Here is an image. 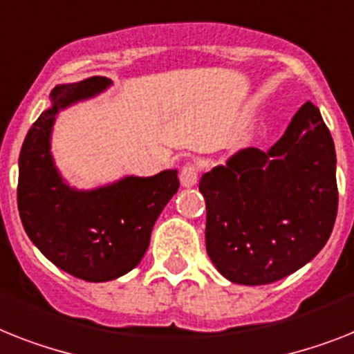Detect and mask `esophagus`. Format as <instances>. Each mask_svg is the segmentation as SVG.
<instances>
[{
	"label": "esophagus",
	"instance_id": "1",
	"mask_svg": "<svg viewBox=\"0 0 354 354\" xmlns=\"http://www.w3.org/2000/svg\"><path fill=\"white\" fill-rule=\"evenodd\" d=\"M198 175H201L198 166L194 165V162H188V165H184L180 168V184H183L184 188H192V186L197 184Z\"/></svg>",
	"mask_w": 354,
	"mask_h": 354
}]
</instances>
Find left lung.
I'll list each match as a JSON object with an SVG mask.
<instances>
[{"label":"left lung","instance_id":"left-lung-1","mask_svg":"<svg viewBox=\"0 0 354 354\" xmlns=\"http://www.w3.org/2000/svg\"><path fill=\"white\" fill-rule=\"evenodd\" d=\"M206 251L235 284H271L308 264L338 212L337 153L320 110L306 103L268 151L246 148L203 175Z\"/></svg>","mask_w":354,"mask_h":354}]
</instances>
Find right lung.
<instances>
[{
  "label": "right lung",
  "instance_id": "add662e5",
  "mask_svg": "<svg viewBox=\"0 0 354 354\" xmlns=\"http://www.w3.org/2000/svg\"><path fill=\"white\" fill-rule=\"evenodd\" d=\"M108 77L59 84L19 153L17 209L23 227L59 270L86 282H106L136 268L150 244L151 227L177 194V170L124 177L103 188L77 192L63 183L50 156V131L61 108L110 86Z\"/></svg>",
  "mask_w": 354,
  "mask_h": 354
}]
</instances>
